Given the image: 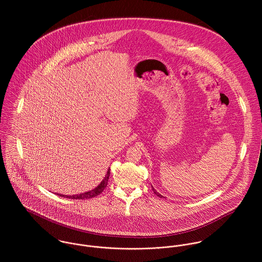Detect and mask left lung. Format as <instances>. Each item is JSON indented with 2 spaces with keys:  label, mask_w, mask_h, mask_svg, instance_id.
Returning a JSON list of instances; mask_svg holds the SVG:
<instances>
[{
  "label": "left lung",
  "mask_w": 262,
  "mask_h": 262,
  "mask_svg": "<svg viewBox=\"0 0 262 262\" xmlns=\"http://www.w3.org/2000/svg\"><path fill=\"white\" fill-rule=\"evenodd\" d=\"M152 187V190H153V192H154V193H155L157 196H159V198H164V196H163V195H161L159 192H157V190H156V189H154V187Z\"/></svg>",
  "instance_id": "obj_1"
}]
</instances>
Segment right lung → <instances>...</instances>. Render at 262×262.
Masks as SVG:
<instances>
[{
    "label": "right lung",
    "mask_w": 262,
    "mask_h": 262,
    "mask_svg": "<svg viewBox=\"0 0 262 262\" xmlns=\"http://www.w3.org/2000/svg\"><path fill=\"white\" fill-rule=\"evenodd\" d=\"M109 177H110V168L108 169L106 176H105V179L101 182V184L97 187H95L94 189L92 190H89V191H85L83 193H79V194H71V195H67V194H59V193H56L57 195H61L63 198H69V199H72V200H85V199H92V198H95L97 195H99L108 185V180H109Z\"/></svg>",
    "instance_id": "1"
}]
</instances>
